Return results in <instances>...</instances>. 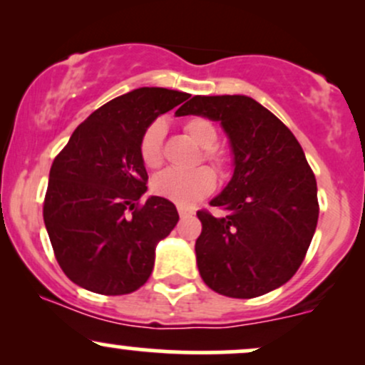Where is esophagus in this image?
Returning a JSON list of instances; mask_svg holds the SVG:
<instances>
[{
	"label": "esophagus",
	"instance_id": "obj_1",
	"mask_svg": "<svg viewBox=\"0 0 365 365\" xmlns=\"http://www.w3.org/2000/svg\"><path fill=\"white\" fill-rule=\"evenodd\" d=\"M178 215H180V217H192V216H194V211H190V209L180 206L178 207Z\"/></svg>",
	"mask_w": 365,
	"mask_h": 365
}]
</instances>
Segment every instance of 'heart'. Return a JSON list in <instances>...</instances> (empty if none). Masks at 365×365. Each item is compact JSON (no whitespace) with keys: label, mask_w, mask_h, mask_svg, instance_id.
I'll return each mask as SVG.
<instances>
[{"label":"heart","mask_w":365,"mask_h":365,"mask_svg":"<svg viewBox=\"0 0 365 365\" xmlns=\"http://www.w3.org/2000/svg\"><path fill=\"white\" fill-rule=\"evenodd\" d=\"M185 132L192 140L204 149V159L221 170L225 166L223 154L216 150L217 132L215 125L206 118H192L185 123ZM166 135L165 121L156 120L142 133L139 154L145 168H158L163 161V139ZM216 185V175L206 166L194 170L168 168L153 178V192L171 200L178 206H194L200 199L211 194Z\"/></svg>","instance_id":"heart-1"}]
</instances>
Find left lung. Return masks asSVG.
Returning <instances> with one entry per match:
<instances>
[{
  "label": "left lung",
  "instance_id": "obj_1",
  "mask_svg": "<svg viewBox=\"0 0 365 365\" xmlns=\"http://www.w3.org/2000/svg\"><path fill=\"white\" fill-rule=\"evenodd\" d=\"M177 115L220 121L235 166L209 202L226 216L197 212L200 278L232 299L276 290L302 264L319 217L316 177L299 140L249 96H194Z\"/></svg>",
  "mask_w": 365,
  "mask_h": 365
}]
</instances>
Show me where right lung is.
Wrapping results in <instances>:
<instances>
[{
	"instance_id": "1",
	"label": "right lung",
	"mask_w": 365,
	"mask_h": 365,
	"mask_svg": "<svg viewBox=\"0 0 365 365\" xmlns=\"http://www.w3.org/2000/svg\"><path fill=\"white\" fill-rule=\"evenodd\" d=\"M190 94L140 87L111 99L75 128L54 158L44 225L63 273L101 295L132 293L149 279L156 245L178 223L165 197L144 206L148 171L139 154L144 130Z\"/></svg>"
}]
</instances>
